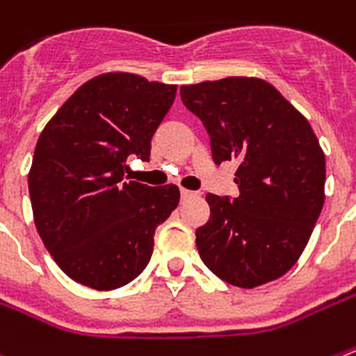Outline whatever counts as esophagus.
Wrapping results in <instances>:
<instances>
[{"mask_svg":"<svg viewBox=\"0 0 356 356\" xmlns=\"http://www.w3.org/2000/svg\"><path fill=\"white\" fill-rule=\"evenodd\" d=\"M193 195H195V192L186 190V188H181V197H183V199H188V197H193Z\"/></svg>","mask_w":356,"mask_h":356,"instance_id":"1","label":"esophagus"}]
</instances>
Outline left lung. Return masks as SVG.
I'll use <instances>...</instances> for the list:
<instances>
[{
  "label": "left lung",
  "mask_w": 356,
  "mask_h": 356,
  "mask_svg": "<svg viewBox=\"0 0 356 356\" xmlns=\"http://www.w3.org/2000/svg\"><path fill=\"white\" fill-rule=\"evenodd\" d=\"M204 124L215 164L235 161L238 197L206 195L210 219L195 243L208 270L255 288L293 268L324 206L325 157L312 124L257 77L181 86Z\"/></svg>",
  "instance_id": "obj_1"
}]
</instances>
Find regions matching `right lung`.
<instances>
[{
	"mask_svg": "<svg viewBox=\"0 0 356 356\" xmlns=\"http://www.w3.org/2000/svg\"><path fill=\"white\" fill-rule=\"evenodd\" d=\"M175 85L108 72L81 85L43 128L29 173L34 222L72 280L110 291L143 273L154 235L179 204L175 184L124 181L128 155L150 159Z\"/></svg>",
	"mask_w": 356,
	"mask_h": 356,
	"instance_id": "add662e5",
	"label": "right lung"
}]
</instances>
